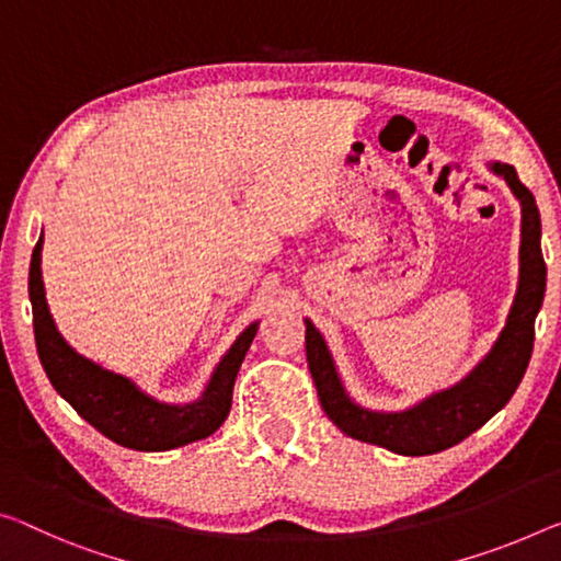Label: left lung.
<instances>
[{
    "label": "left lung",
    "mask_w": 561,
    "mask_h": 561,
    "mask_svg": "<svg viewBox=\"0 0 561 561\" xmlns=\"http://www.w3.org/2000/svg\"><path fill=\"white\" fill-rule=\"evenodd\" d=\"M492 172L504 176L514 197L522 204V244H519V287L506 317L500 340L492 352L459 381L404 412H369L352 402L336 375L334 359L317 327L307 324V362L317 385L319 402L346 437L377 444L404 457L437 455L449 449L486 424L517 392L527 371L535 346V319L545 301L547 264L541 256L539 209L527 186L519 182L512 164L494 162Z\"/></svg>",
    "instance_id": "left-lung-1"
}]
</instances>
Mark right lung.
<instances>
[{
  "instance_id": "add662e5",
  "label": "right lung",
  "mask_w": 561,
  "mask_h": 561,
  "mask_svg": "<svg viewBox=\"0 0 561 561\" xmlns=\"http://www.w3.org/2000/svg\"><path fill=\"white\" fill-rule=\"evenodd\" d=\"M30 299L34 314V340L39 362L51 387L77 409L79 416L102 432L106 439L137 451H164L215 434L232 409L237 371L256 334V322L249 324L239 340L217 364L202 399L176 407L162 404L135 387V381L102 369L84 359L57 332L49 314L42 282V237L32 252Z\"/></svg>"
}]
</instances>
